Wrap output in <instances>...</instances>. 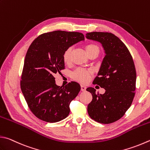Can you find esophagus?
<instances>
[{
    "label": "esophagus",
    "mask_w": 150,
    "mask_h": 150,
    "mask_svg": "<svg viewBox=\"0 0 150 150\" xmlns=\"http://www.w3.org/2000/svg\"><path fill=\"white\" fill-rule=\"evenodd\" d=\"M86 87L83 86V85H81V91H86Z\"/></svg>",
    "instance_id": "esophagus-1"
}]
</instances>
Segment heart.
<instances>
[{
  "instance_id": "b5f03b06",
  "label": "heart",
  "mask_w": 150,
  "mask_h": 150,
  "mask_svg": "<svg viewBox=\"0 0 150 150\" xmlns=\"http://www.w3.org/2000/svg\"><path fill=\"white\" fill-rule=\"evenodd\" d=\"M86 51L87 55H89L91 53L94 52H99V48L97 44L93 43H89L86 46ZM72 48L69 47L67 48L63 54V60L64 64H68L70 63V57H71ZM93 72L91 70H86L83 69H78L72 74V77L75 80L79 81V82L85 83L89 81L90 77L92 75Z\"/></svg>"
}]
</instances>
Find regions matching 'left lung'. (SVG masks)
Segmentation results:
<instances>
[{"instance_id":"left-lung-1","label":"left lung","mask_w":150,"mask_h":150,"mask_svg":"<svg viewBox=\"0 0 150 150\" xmlns=\"http://www.w3.org/2000/svg\"><path fill=\"white\" fill-rule=\"evenodd\" d=\"M86 38L100 42L106 53L93 82L106 91L102 95L93 87L86 89L93 96L87 112L97 122L114 123L123 116L133 100L137 80L133 59L125 44L114 34L92 32L87 33Z\"/></svg>"}]
</instances>
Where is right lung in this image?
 Instances as JSON below:
<instances>
[{
  "mask_svg": "<svg viewBox=\"0 0 150 150\" xmlns=\"http://www.w3.org/2000/svg\"><path fill=\"white\" fill-rule=\"evenodd\" d=\"M81 40L84 36L81 33L55 30L42 34L30 45L20 86L28 106L38 119L55 123L69 115L70 103L80 92V86L71 81L58 86L54 74L64 69V51Z\"/></svg>",
  "mask_w": 150,
  "mask_h": 150,
  "instance_id": "right-lung-1",
  "label": "right lung"
}]
</instances>
